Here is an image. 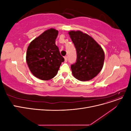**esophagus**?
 <instances>
[{"label":"esophagus","mask_w":131,"mask_h":131,"mask_svg":"<svg viewBox=\"0 0 131 131\" xmlns=\"http://www.w3.org/2000/svg\"><path fill=\"white\" fill-rule=\"evenodd\" d=\"M67 61H68V57L65 56L64 57V61H65V62H67Z\"/></svg>","instance_id":"obj_1"}]
</instances>
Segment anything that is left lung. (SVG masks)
<instances>
[{
	"label": "left lung",
	"instance_id": "1",
	"mask_svg": "<svg viewBox=\"0 0 131 131\" xmlns=\"http://www.w3.org/2000/svg\"><path fill=\"white\" fill-rule=\"evenodd\" d=\"M68 33L77 53L76 62L71 66L73 75L80 81H89L96 77L103 68L104 51L88 34L80 30H71Z\"/></svg>",
	"mask_w": 131,
	"mask_h": 131
}]
</instances>
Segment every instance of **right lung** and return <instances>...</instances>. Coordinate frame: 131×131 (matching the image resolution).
<instances>
[{"instance_id": "obj_1", "label": "right lung", "mask_w": 131, "mask_h": 131, "mask_svg": "<svg viewBox=\"0 0 131 131\" xmlns=\"http://www.w3.org/2000/svg\"><path fill=\"white\" fill-rule=\"evenodd\" d=\"M58 31L45 30L35 38L28 47L26 61L31 73L42 80H49L57 75L64 59L56 45Z\"/></svg>"}]
</instances>
